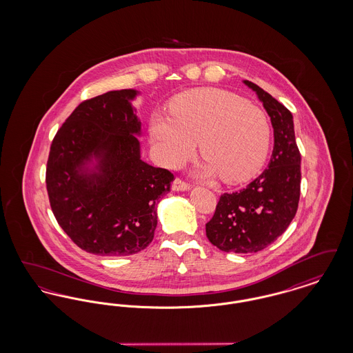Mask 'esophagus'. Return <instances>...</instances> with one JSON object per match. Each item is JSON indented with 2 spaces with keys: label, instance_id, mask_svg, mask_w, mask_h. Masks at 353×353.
I'll list each match as a JSON object with an SVG mask.
<instances>
[{
  "label": "esophagus",
  "instance_id": "1",
  "mask_svg": "<svg viewBox=\"0 0 353 353\" xmlns=\"http://www.w3.org/2000/svg\"><path fill=\"white\" fill-rule=\"evenodd\" d=\"M172 189H173V190H189V189H190V184L184 181L183 179L177 177V179L173 181V184H172Z\"/></svg>",
  "mask_w": 353,
  "mask_h": 353
}]
</instances>
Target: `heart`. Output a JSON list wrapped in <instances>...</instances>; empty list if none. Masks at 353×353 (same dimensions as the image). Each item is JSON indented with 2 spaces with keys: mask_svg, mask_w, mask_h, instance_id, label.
<instances>
[{
  "mask_svg": "<svg viewBox=\"0 0 353 353\" xmlns=\"http://www.w3.org/2000/svg\"><path fill=\"white\" fill-rule=\"evenodd\" d=\"M151 136L159 160L180 167L200 141L206 159L202 173L221 174L228 184L252 179L263 167L270 147L265 112L243 98L217 88H200L179 95L170 114L152 117Z\"/></svg>",
  "mask_w": 353,
  "mask_h": 353,
  "instance_id": "b5f03b06",
  "label": "heart"
}]
</instances>
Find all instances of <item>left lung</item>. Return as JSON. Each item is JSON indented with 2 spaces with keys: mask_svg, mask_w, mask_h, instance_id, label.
Instances as JSON below:
<instances>
[{
  "mask_svg": "<svg viewBox=\"0 0 353 353\" xmlns=\"http://www.w3.org/2000/svg\"><path fill=\"white\" fill-rule=\"evenodd\" d=\"M266 108L274 128L269 168L245 189L221 194L206 236L222 252H256L283 234L301 197V152L292 114L259 85L245 81Z\"/></svg>",
  "mask_w": 353,
  "mask_h": 353,
  "instance_id": "obj_1",
  "label": "left lung"
}]
</instances>
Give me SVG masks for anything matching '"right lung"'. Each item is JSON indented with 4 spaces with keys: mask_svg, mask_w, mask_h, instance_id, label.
<instances>
[{
    "mask_svg": "<svg viewBox=\"0 0 353 353\" xmlns=\"http://www.w3.org/2000/svg\"><path fill=\"white\" fill-rule=\"evenodd\" d=\"M134 90L110 91L83 101L54 136L46 167L51 210L82 250L121 256L145 249L157 225L156 203L170 190L173 173L140 159L134 136L140 121L130 104ZM91 154L101 175L79 168Z\"/></svg>",
    "mask_w": 353,
    "mask_h": 353,
    "instance_id": "add662e5",
    "label": "right lung"
}]
</instances>
